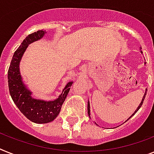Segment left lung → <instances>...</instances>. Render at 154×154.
<instances>
[{
	"instance_id": "8db88e82",
	"label": "left lung",
	"mask_w": 154,
	"mask_h": 154,
	"mask_svg": "<svg viewBox=\"0 0 154 154\" xmlns=\"http://www.w3.org/2000/svg\"><path fill=\"white\" fill-rule=\"evenodd\" d=\"M146 91H147V90H146V92H145V94H144V96H143V100H142V101H141L140 105H138V107L137 108V109H136V110H135V112H134V113L132 114V115L130 117L128 118V120H129V119H130V118L132 116H133V115H134V114H135V112H137V111H138V109H140V107H141V106H142V105H143V101H144V99H145V97H146ZM87 109H88V114H89V116H90V112H91V109H90V102H89V101H88V108H87Z\"/></svg>"
}]
</instances>
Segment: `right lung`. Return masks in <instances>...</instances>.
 Masks as SVG:
<instances>
[{
  "instance_id": "add662e5",
  "label": "right lung",
  "mask_w": 154,
  "mask_h": 154,
  "mask_svg": "<svg viewBox=\"0 0 154 154\" xmlns=\"http://www.w3.org/2000/svg\"><path fill=\"white\" fill-rule=\"evenodd\" d=\"M45 33L44 30H38L29 34L24 39L14 53L8 72V88L14 103L28 120L36 124H46L53 121L57 117L73 83L72 82H68L59 97L53 101L34 99L30 96L31 92L23 85L19 68L20 60L29 44L42 38Z\"/></svg>"
}]
</instances>
